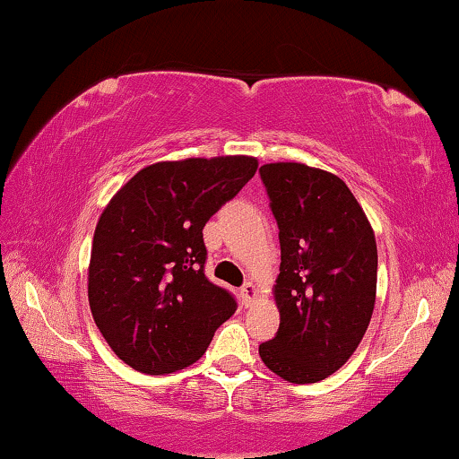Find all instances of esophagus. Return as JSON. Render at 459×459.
<instances>
[{"label":"esophagus","instance_id":"obj_1","mask_svg":"<svg viewBox=\"0 0 459 459\" xmlns=\"http://www.w3.org/2000/svg\"><path fill=\"white\" fill-rule=\"evenodd\" d=\"M239 295H242V303H244L246 307H250L254 297H256V287H254L252 282H246L244 287L239 289Z\"/></svg>","mask_w":459,"mask_h":459}]
</instances>
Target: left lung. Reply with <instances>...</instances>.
I'll return each instance as SVG.
<instances>
[{
    "mask_svg": "<svg viewBox=\"0 0 459 459\" xmlns=\"http://www.w3.org/2000/svg\"><path fill=\"white\" fill-rule=\"evenodd\" d=\"M279 225V332L260 358L281 378H327L362 342L377 300L378 252L366 213L340 177L300 162L260 167Z\"/></svg>",
    "mask_w": 459,
    "mask_h": 459,
    "instance_id": "obj_1",
    "label": "left lung"
}]
</instances>
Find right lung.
Here are the masks:
<instances>
[{
    "mask_svg": "<svg viewBox=\"0 0 459 459\" xmlns=\"http://www.w3.org/2000/svg\"><path fill=\"white\" fill-rule=\"evenodd\" d=\"M252 156L156 162L116 193L97 221L89 307L134 370L169 374L205 354L236 299L205 276L203 228L254 177Z\"/></svg>",
    "mask_w": 459,
    "mask_h": 459,
    "instance_id": "add662e5",
    "label": "right lung"
}]
</instances>
